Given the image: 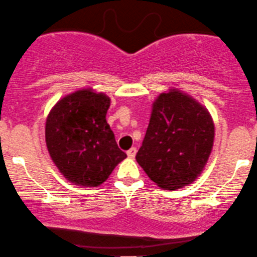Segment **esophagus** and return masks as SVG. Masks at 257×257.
I'll return each mask as SVG.
<instances>
[{
  "label": "esophagus",
  "instance_id": "obj_1",
  "mask_svg": "<svg viewBox=\"0 0 257 257\" xmlns=\"http://www.w3.org/2000/svg\"><path fill=\"white\" fill-rule=\"evenodd\" d=\"M136 153H137V149L135 148V147H132L131 149H128L127 151V157L131 158V159H134V158L136 157Z\"/></svg>",
  "mask_w": 257,
  "mask_h": 257
}]
</instances>
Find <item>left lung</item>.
Listing matches in <instances>:
<instances>
[{
    "label": "left lung",
    "instance_id": "1",
    "mask_svg": "<svg viewBox=\"0 0 257 257\" xmlns=\"http://www.w3.org/2000/svg\"><path fill=\"white\" fill-rule=\"evenodd\" d=\"M215 127L209 111L180 91L153 103L146 136L136 155L148 177L172 191L192 183L211 153Z\"/></svg>",
    "mask_w": 257,
    "mask_h": 257
}]
</instances>
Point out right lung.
Listing matches in <instances>:
<instances>
[{"label":"right lung","mask_w":257,"mask_h":257,"mask_svg":"<svg viewBox=\"0 0 257 257\" xmlns=\"http://www.w3.org/2000/svg\"><path fill=\"white\" fill-rule=\"evenodd\" d=\"M110 99L80 90L60 99L46 121V144L66 180L83 187L102 184L127 155L117 147L105 119Z\"/></svg>","instance_id":"right-lung-1"}]
</instances>
